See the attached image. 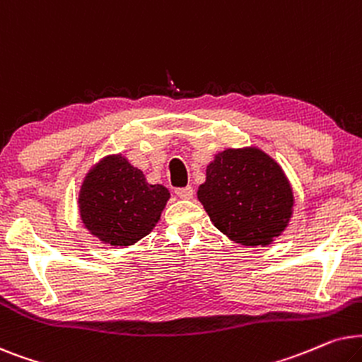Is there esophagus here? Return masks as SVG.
Here are the masks:
<instances>
[{"mask_svg":"<svg viewBox=\"0 0 362 362\" xmlns=\"http://www.w3.org/2000/svg\"><path fill=\"white\" fill-rule=\"evenodd\" d=\"M175 194H177L178 199L190 200L192 197H194V189H192V187H184V189H177Z\"/></svg>","mask_w":362,"mask_h":362,"instance_id":"34e87169","label":"esophagus"}]
</instances>
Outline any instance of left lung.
Segmentation results:
<instances>
[{"instance_id": "1", "label": "left lung", "mask_w": 362, "mask_h": 362, "mask_svg": "<svg viewBox=\"0 0 362 362\" xmlns=\"http://www.w3.org/2000/svg\"><path fill=\"white\" fill-rule=\"evenodd\" d=\"M211 223L231 242L267 247L293 215V189L279 163L258 147L225 148L197 192Z\"/></svg>"}]
</instances>
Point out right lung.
Listing matches in <instances>:
<instances>
[{"label": "right lung", "mask_w": 362, "mask_h": 362, "mask_svg": "<svg viewBox=\"0 0 362 362\" xmlns=\"http://www.w3.org/2000/svg\"><path fill=\"white\" fill-rule=\"evenodd\" d=\"M170 192L148 184L141 168L122 153L100 158L86 173L79 190V215L84 228L110 247H131L151 233Z\"/></svg>", "instance_id": "obj_1"}]
</instances>
